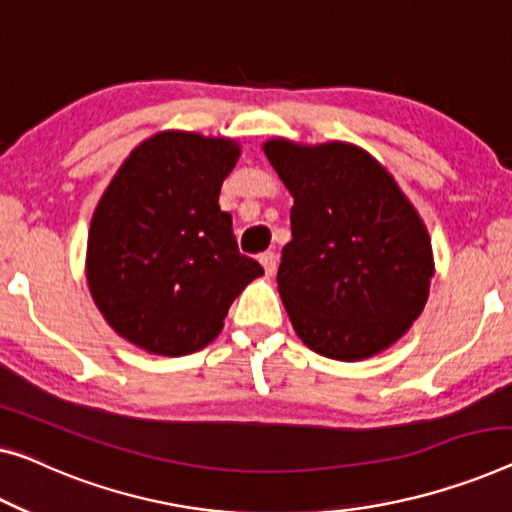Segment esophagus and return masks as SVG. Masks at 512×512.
<instances>
[{"label": "esophagus", "mask_w": 512, "mask_h": 512, "mask_svg": "<svg viewBox=\"0 0 512 512\" xmlns=\"http://www.w3.org/2000/svg\"><path fill=\"white\" fill-rule=\"evenodd\" d=\"M259 262H262L266 276H273L278 269V255L276 253H262L259 255Z\"/></svg>", "instance_id": "esophagus-1"}]
</instances>
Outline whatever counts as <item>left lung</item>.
<instances>
[{
    "instance_id": "1",
    "label": "left lung",
    "mask_w": 512,
    "mask_h": 512,
    "mask_svg": "<svg viewBox=\"0 0 512 512\" xmlns=\"http://www.w3.org/2000/svg\"><path fill=\"white\" fill-rule=\"evenodd\" d=\"M294 197L278 292L303 345L335 361L384 352L421 315L430 234L393 174L349 142H264Z\"/></svg>"
}]
</instances>
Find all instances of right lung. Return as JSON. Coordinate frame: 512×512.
Here are the masks:
<instances>
[{
    "instance_id": "obj_1",
    "label": "right lung",
    "mask_w": 512,
    "mask_h": 512,
    "mask_svg": "<svg viewBox=\"0 0 512 512\" xmlns=\"http://www.w3.org/2000/svg\"><path fill=\"white\" fill-rule=\"evenodd\" d=\"M241 147L163 131L137 144L96 204L87 285L114 333L158 356L200 352L264 273L239 253L218 195Z\"/></svg>"
}]
</instances>
